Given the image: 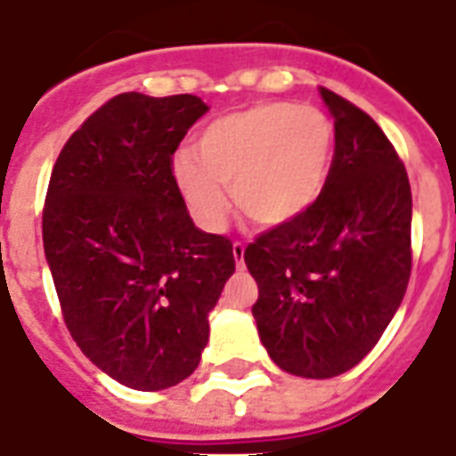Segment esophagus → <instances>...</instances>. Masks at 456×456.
Instances as JSON below:
<instances>
[{"instance_id":"34e87169","label":"esophagus","mask_w":456,"mask_h":456,"mask_svg":"<svg viewBox=\"0 0 456 456\" xmlns=\"http://www.w3.org/2000/svg\"><path fill=\"white\" fill-rule=\"evenodd\" d=\"M232 253H234L236 267H241V265H243V253H246V246H243V243L236 241L234 246H232Z\"/></svg>"}]
</instances>
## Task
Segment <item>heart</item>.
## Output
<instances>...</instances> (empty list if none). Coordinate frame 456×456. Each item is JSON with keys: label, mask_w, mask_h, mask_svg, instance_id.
Returning <instances> with one entry per match:
<instances>
[{"label": "heart", "mask_w": 456, "mask_h": 456, "mask_svg": "<svg viewBox=\"0 0 456 456\" xmlns=\"http://www.w3.org/2000/svg\"><path fill=\"white\" fill-rule=\"evenodd\" d=\"M193 153L175 158L172 177L200 227H224L227 189L250 222L281 227L307 213L324 191L336 132L314 106L257 103L208 123Z\"/></svg>", "instance_id": "obj_1"}]
</instances>
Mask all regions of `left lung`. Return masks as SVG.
I'll return each instance as SVG.
<instances>
[{"label":"left lung","instance_id":"8db88e82","mask_svg":"<svg viewBox=\"0 0 456 456\" xmlns=\"http://www.w3.org/2000/svg\"><path fill=\"white\" fill-rule=\"evenodd\" d=\"M336 153L319 200L250 243L257 333L279 369L333 379L360 364L395 317L411 272V189L371 118L319 87Z\"/></svg>","mask_w":456,"mask_h":456}]
</instances>
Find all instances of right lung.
Returning <instances> with one entry per match:
<instances>
[{
  "instance_id": "add662e5",
  "label": "right lung",
  "mask_w": 456,
  "mask_h": 456,
  "mask_svg": "<svg viewBox=\"0 0 456 456\" xmlns=\"http://www.w3.org/2000/svg\"><path fill=\"white\" fill-rule=\"evenodd\" d=\"M208 110L193 94L113 96L73 132L49 179L42 239L68 331L127 388L193 374L234 274L232 241L193 224L172 177V153Z\"/></svg>"
}]
</instances>
